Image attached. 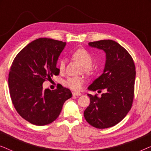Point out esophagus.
<instances>
[{
	"mask_svg": "<svg viewBox=\"0 0 151 151\" xmlns=\"http://www.w3.org/2000/svg\"><path fill=\"white\" fill-rule=\"evenodd\" d=\"M82 93L80 92H73V96H81Z\"/></svg>",
	"mask_w": 151,
	"mask_h": 151,
	"instance_id": "esophagus-1",
	"label": "esophagus"
}]
</instances>
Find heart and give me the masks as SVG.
<instances>
[{
    "mask_svg": "<svg viewBox=\"0 0 151 151\" xmlns=\"http://www.w3.org/2000/svg\"><path fill=\"white\" fill-rule=\"evenodd\" d=\"M72 56L76 60L79 62L82 66L83 71L86 73L90 74L93 71L91 65L92 56L87 51L84 49H78L72 53ZM65 68V60L62 58L59 61V69L63 71ZM84 79L82 77H70L64 81V85L74 91H79L81 89L82 84Z\"/></svg>",
    "mask_w": 151,
    "mask_h": 151,
    "instance_id": "obj_1",
    "label": "heart"
}]
</instances>
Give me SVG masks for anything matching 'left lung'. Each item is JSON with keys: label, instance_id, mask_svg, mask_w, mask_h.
Returning <instances> with one entry per match:
<instances>
[{"label": "left lung", "instance_id": "8db88e82", "mask_svg": "<svg viewBox=\"0 0 151 151\" xmlns=\"http://www.w3.org/2000/svg\"><path fill=\"white\" fill-rule=\"evenodd\" d=\"M88 45L104 51L106 63L103 73L88 89H104L106 93L100 98L88 94L90 104L84 111V116L93 127L106 129L122 120L131 108L135 66L129 53L114 40H102L88 42Z\"/></svg>", "mask_w": 151, "mask_h": 151}]
</instances>
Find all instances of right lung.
<instances>
[{
  "mask_svg": "<svg viewBox=\"0 0 151 151\" xmlns=\"http://www.w3.org/2000/svg\"><path fill=\"white\" fill-rule=\"evenodd\" d=\"M66 42L40 38L29 43L14 58L8 78L9 93L18 114L34 125L49 124L57 119L64 103L72 97L61 84L43 89L45 80L58 76V59Z\"/></svg>",
  "mask_w": 151,
  "mask_h": 151,
  "instance_id": "1",
  "label": "right lung"
}]
</instances>
